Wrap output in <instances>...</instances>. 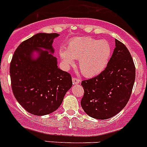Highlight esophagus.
Returning a JSON list of instances; mask_svg holds the SVG:
<instances>
[{"mask_svg": "<svg viewBox=\"0 0 147 147\" xmlns=\"http://www.w3.org/2000/svg\"><path fill=\"white\" fill-rule=\"evenodd\" d=\"M72 82L74 84H79V82H80V79H78V78H73Z\"/></svg>", "mask_w": 147, "mask_h": 147, "instance_id": "34e87169", "label": "esophagus"}]
</instances>
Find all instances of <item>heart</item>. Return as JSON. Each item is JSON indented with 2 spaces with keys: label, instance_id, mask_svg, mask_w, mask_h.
Here are the masks:
<instances>
[{
  "label": "heart",
  "instance_id": "1",
  "mask_svg": "<svg viewBox=\"0 0 147 147\" xmlns=\"http://www.w3.org/2000/svg\"><path fill=\"white\" fill-rule=\"evenodd\" d=\"M111 46L106 40L90 37L77 38L61 48L59 55L63 66L68 69L79 60V68L84 76L92 77L104 71L109 62Z\"/></svg>",
  "mask_w": 147,
  "mask_h": 147
}]
</instances>
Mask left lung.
<instances>
[{"mask_svg": "<svg viewBox=\"0 0 147 147\" xmlns=\"http://www.w3.org/2000/svg\"><path fill=\"white\" fill-rule=\"evenodd\" d=\"M135 78V65L128 49L115 39V48L104 71L82 82L84 93L81 106L84 112L97 119L117 114L130 99Z\"/></svg>", "mask_w": 147, "mask_h": 147, "instance_id": "8db88e82", "label": "left lung"}]
</instances>
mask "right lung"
Masks as SVG:
<instances>
[{
	"label": "right lung",
	"instance_id": "add662e5",
	"mask_svg": "<svg viewBox=\"0 0 147 147\" xmlns=\"http://www.w3.org/2000/svg\"><path fill=\"white\" fill-rule=\"evenodd\" d=\"M57 33H41L20 44L10 64L13 93L32 114L44 116L60 107L72 87L71 75L57 66L54 39Z\"/></svg>",
	"mask_w": 147,
	"mask_h": 147
}]
</instances>
